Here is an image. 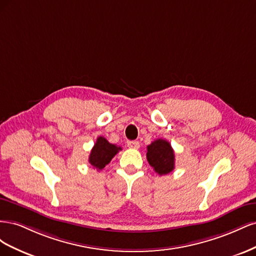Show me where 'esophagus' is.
I'll list each match as a JSON object with an SVG mask.
<instances>
[{"label":"esophagus","instance_id":"obj_1","mask_svg":"<svg viewBox=\"0 0 256 256\" xmlns=\"http://www.w3.org/2000/svg\"><path fill=\"white\" fill-rule=\"evenodd\" d=\"M127 146L129 147V148L138 150V147H140V143H138V141H129V142L127 143Z\"/></svg>","mask_w":256,"mask_h":256}]
</instances>
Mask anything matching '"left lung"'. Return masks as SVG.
I'll list each match as a JSON object with an SVG mask.
<instances>
[{"mask_svg":"<svg viewBox=\"0 0 256 256\" xmlns=\"http://www.w3.org/2000/svg\"><path fill=\"white\" fill-rule=\"evenodd\" d=\"M146 158L159 175H166L175 166V154L171 144L164 138H158L147 146Z\"/></svg>","mask_w":256,"mask_h":256,"instance_id":"left-lung-1","label":"left lung"}]
</instances>
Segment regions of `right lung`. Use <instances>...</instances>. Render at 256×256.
<instances>
[{
    "label": "right lung",
    "instance_id": "add662e5",
    "mask_svg": "<svg viewBox=\"0 0 256 256\" xmlns=\"http://www.w3.org/2000/svg\"><path fill=\"white\" fill-rule=\"evenodd\" d=\"M122 150L120 146H116L115 144H111L108 142V140L104 136L97 138V141L92 147L88 162L97 170H102L106 164H110L112 158Z\"/></svg>",
    "mask_w": 256,
    "mask_h": 256
}]
</instances>
